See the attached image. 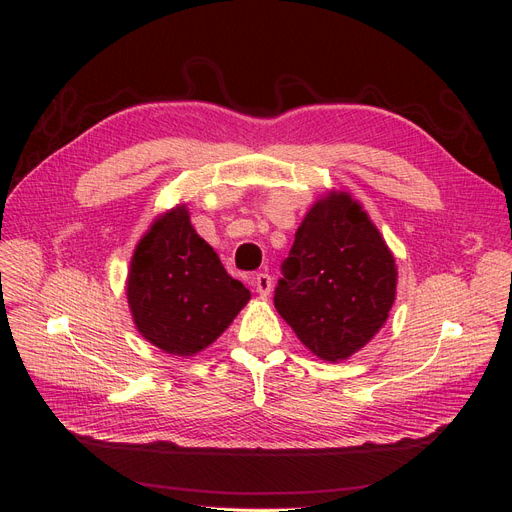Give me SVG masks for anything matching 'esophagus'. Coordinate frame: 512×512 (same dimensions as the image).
Returning <instances> with one entry per match:
<instances>
[{"label": "esophagus", "mask_w": 512, "mask_h": 512, "mask_svg": "<svg viewBox=\"0 0 512 512\" xmlns=\"http://www.w3.org/2000/svg\"><path fill=\"white\" fill-rule=\"evenodd\" d=\"M254 288H256V292L260 294V297H269L271 290H273L271 275L269 273H258L254 277Z\"/></svg>", "instance_id": "34e87169"}]
</instances>
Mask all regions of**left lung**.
<instances>
[{
	"instance_id": "left-lung-1",
	"label": "left lung",
	"mask_w": 512,
	"mask_h": 512,
	"mask_svg": "<svg viewBox=\"0 0 512 512\" xmlns=\"http://www.w3.org/2000/svg\"><path fill=\"white\" fill-rule=\"evenodd\" d=\"M282 273L275 309L322 361L361 350L395 303V258L348 192H329L307 211Z\"/></svg>"
}]
</instances>
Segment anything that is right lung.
Masks as SVG:
<instances>
[{
    "label": "right lung",
    "mask_w": 512,
    "mask_h": 512,
    "mask_svg": "<svg viewBox=\"0 0 512 512\" xmlns=\"http://www.w3.org/2000/svg\"><path fill=\"white\" fill-rule=\"evenodd\" d=\"M126 292L138 333L175 356L211 346L252 297L194 230L185 205L162 213L138 241Z\"/></svg>",
    "instance_id": "1"
}]
</instances>
